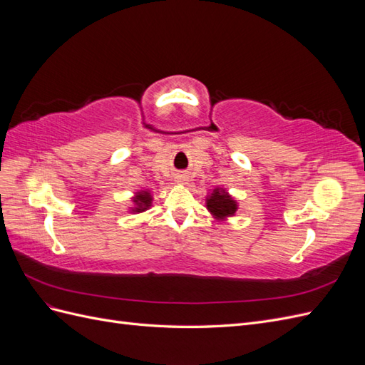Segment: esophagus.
<instances>
[{
  "instance_id": "1",
  "label": "esophagus",
  "mask_w": 365,
  "mask_h": 365,
  "mask_svg": "<svg viewBox=\"0 0 365 365\" xmlns=\"http://www.w3.org/2000/svg\"><path fill=\"white\" fill-rule=\"evenodd\" d=\"M178 181H180V182H184V181H185V176H184V175H180V176H178Z\"/></svg>"
}]
</instances>
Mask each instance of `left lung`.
Instances as JSON below:
<instances>
[{"instance_id":"left-lung-1","label":"left lung","mask_w":365,"mask_h":365,"mask_svg":"<svg viewBox=\"0 0 365 365\" xmlns=\"http://www.w3.org/2000/svg\"><path fill=\"white\" fill-rule=\"evenodd\" d=\"M205 202L208 212L220 220L233 216L237 210V202L225 192V189H215Z\"/></svg>"}]
</instances>
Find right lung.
I'll return each mask as SVG.
<instances>
[{
	"label": "right lung",
	"mask_w": 365,
	"mask_h": 365,
	"mask_svg": "<svg viewBox=\"0 0 365 365\" xmlns=\"http://www.w3.org/2000/svg\"><path fill=\"white\" fill-rule=\"evenodd\" d=\"M132 201H134V204H135V207L130 208L132 212L141 213L150 207L152 196H150L149 190H140V192H137V196L132 197Z\"/></svg>",
	"instance_id": "add662e5"
}]
</instances>
